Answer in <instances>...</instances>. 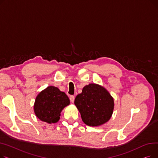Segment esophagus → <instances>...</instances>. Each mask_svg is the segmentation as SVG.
Here are the masks:
<instances>
[{
  "instance_id": "34e87169",
  "label": "esophagus",
  "mask_w": 158,
  "mask_h": 158,
  "mask_svg": "<svg viewBox=\"0 0 158 158\" xmlns=\"http://www.w3.org/2000/svg\"><path fill=\"white\" fill-rule=\"evenodd\" d=\"M70 102H74V100H75V97H74V96L71 95V96L70 97Z\"/></svg>"
}]
</instances>
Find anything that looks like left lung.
<instances>
[{
	"label": "left lung",
	"mask_w": 158,
	"mask_h": 158,
	"mask_svg": "<svg viewBox=\"0 0 158 158\" xmlns=\"http://www.w3.org/2000/svg\"><path fill=\"white\" fill-rule=\"evenodd\" d=\"M75 105L83 122L89 126H99L106 123L112 116L114 100L103 86L97 84L85 86L82 93L75 98Z\"/></svg>",
	"instance_id": "left-lung-1"
}]
</instances>
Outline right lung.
Listing matches in <instances>:
<instances>
[{
  "label": "right lung",
  "mask_w": 158,
  "mask_h": 158,
  "mask_svg": "<svg viewBox=\"0 0 158 158\" xmlns=\"http://www.w3.org/2000/svg\"><path fill=\"white\" fill-rule=\"evenodd\" d=\"M69 104L70 100L64 92L57 87L50 86L37 95L34 111L40 120L48 123H56L64 107Z\"/></svg>",
  "instance_id": "right-lung-1"
}]
</instances>
